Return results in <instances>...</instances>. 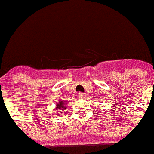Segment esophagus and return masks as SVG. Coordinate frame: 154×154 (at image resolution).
Instances as JSON below:
<instances>
[{
	"label": "esophagus",
	"instance_id": "esophagus-1",
	"mask_svg": "<svg viewBox=\"0 0 154 154\" xmlns=\"http://www.w3.org/2000/svg\"><path fill=\"white\" fill-rule=\"evenodd\" d=\"M77 95H78L79 98H83V96H84V93L83 92H78V94H77Z\"/></svg>",
	"mask_w": 154,
	"mask_h": 154
}]
</instances>
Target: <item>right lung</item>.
I'll use <instances>...</instances> for the list:
<instances>
[{
	"label": "right lung",
	"mask_w": 154,
	"mask_h": 154,
	"mask_svg": "<svg viewBox=\"0 0 154 154\" xmlns=\"http://www.w3.org/2000/svg\"><path fill=\"white\" fill-rule=\"evenodd\" d=\"M65 103H66L65 101H62V102H59V104H56V109H57V110H59L61 113H62V111H63L64 110H65V109H66V107H65Z\"/></svg>",
	"instance_id": "obj_1"
}]
</instances>
